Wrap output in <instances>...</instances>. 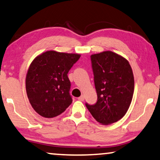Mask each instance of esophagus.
Listing matches in <instances>:
<instances>
[{"label":"esophagus","instance_id":"34e87169","mask_svg":"<svg viewBox=\"0 0 160 160\" xmlns=\"http://www.w3.org/2000/svg\"><path fill=\"white\" fill-rule=\"evenodd\" d=\"M78 100L79 101H81V102H83L84 101V96H80L79 98H78Z\"/></svg>","mask_w":160,"mask_h":160}]
</instances>
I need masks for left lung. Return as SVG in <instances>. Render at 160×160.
<instances>
[{"label":"left lung","instance_id":"1","mask_svg":"<svg viewBox=\"0 0 160 160\" xmlns=\"http://www.w3.org/2000/svg\"><path fill=\"white\" fill-rule=\"evenodd\" d=\"M97 102L85 106L94 119L102 125L118 122L124 117L131 103L134 78L125 58L112 51L91 56Z\"/></svg>","mask_w":160,"mask_h":160}]
</instances>
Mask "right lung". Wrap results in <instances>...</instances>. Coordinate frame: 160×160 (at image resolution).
<instances>
[{"label":"right lung","instance_id":"right-lung-1","mask_svg":"<svg viewBox=\"0 0 160 160\" xmlns=\"http://www.w3.org/2000/svg\"><path fill=\"white\" fill-rule=\"evenodd\" d=\"M80 57L77 53L48 51L31 63L26 77V91L31 106L40 116L55 118L72 102L67 74Z\"/></svg>","mask_w":160,"mask_h":160}]
</instances>
